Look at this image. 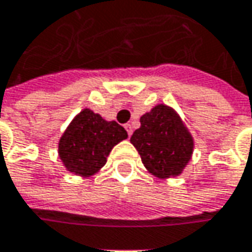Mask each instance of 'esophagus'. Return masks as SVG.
Segmentation results:
<instances>
[{
    "label": "esophagus",
    "instance_id": "1",
    "mask_svg": "<svg viewBox=\"0 0 252 252\" xmlns=\"http://www.w3.org/2000/svg\"><path fill=\"white\" fill-rule=\"evenodd\" d=\"M125 129L127 130V134L131 136V133H133V126H131L130 123H126V125H125Z\"/></svg>",
    "mask_w": 252,
    "mask_h": 252
}]
</instances>
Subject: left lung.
<instances>
[{"instance_id": "8db88e82", "label": "left lung", "mask_w": 252, "mask_h": 252, "mask_svg": "<svg viewBox=\"0 0 252 252\" xmlns=\"http://www.w3.org/2000/svg\"><path fill=\"white\" fill-rule=\"evenodd\" d=\"M130 143L140 154L151 175L160 179L179 177L192 158L195 140L179 113L172 106L158 103L140 118V127Z\"/></svg>"}]
</instances>
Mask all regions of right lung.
Here are the masks:
<instances>
[{
	"label": "right lung",
	"instance_id": "add662e5",
	"mask_svg": "<svg viewBox=\"0 0 252 252\" xmlns=\"http://www.w3.org/2000/svg\"><path fill=\"white\" fill-rule=\"evenodd\" d=\"M126 139L127 131L121 125L84 108L63 131L57 153L68 172L88 178L101 171L112 149Z\"/></svg>",
	"mask_w": 252,
	"mask_h": 252
}]
</instances>
